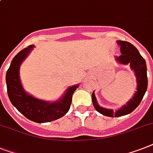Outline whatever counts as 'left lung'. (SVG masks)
Instances as JSON below:
<instances>
[{
	"label": "left lung",
	"mask_w": 153,
	"mask_h": 153,
	"mask_svg": "<svg viewBox=\"0 0 153 153\" xmlns=\"http://www.w3.org/2000/svg\"><path fill=\"white\" fill-rule=\"evenodd\" d=\"M117 44L120 46L121 55L115 56V60L120 64L127 65L130 64V69L134 71L137 81V91H135L134 96L126 105H123L120 108L114 111L112 109L105 108L100 107L97 101L94 91L92 94V101L94 106L98 112L108 116V117H120L128 115L132 112L141 103L148 87L147 67L143 57L139 53L138 50L132 44L128 42L117 41Z\"/></svg>",
	"instance_id": "8db88e82"
}]
</instances>
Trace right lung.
I'll use <instances>...</instances> for the list:
<instances>
[{
	"label": "right lung",
	"mask_w": 153,
	"mask_h": 153,
	"mask_svg": "<svg viewBox=\"0 0 153 153\" xmlns=\"http://www.w3.org/2000/svg\"><path fill=\"white\" fill-rule=\"evenodd\" d=\"M33 48L34 45H30L12 59L6 73V85L12 105L28 120L43 123L58 120L67 114L70 109L73 94L79 88V84L68 87L61 97L53 102L41 100L27 93L21 83L19 69L23 60Z\"/></svg>",
	"instance_id": "add662e5"
}]
</instances>
